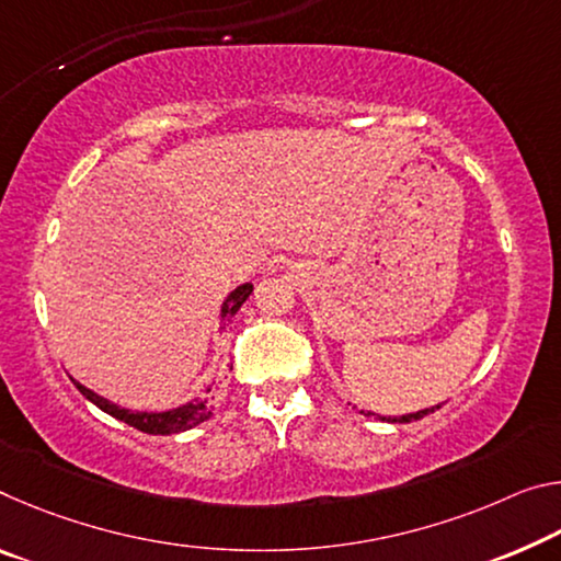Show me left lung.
Masks as SVG:
<instances>
[{
    "label": "left lung",
    "instance_id": "1",
    "mask_svg": "<svg viewBox=\"0 0 561 561\" xmlns=\"http://www.w3.org/2000/svg\"><path fill=\"white\" fill-rule=\"evenodd\" d=\"M434 409H439V404L434 407ZM434 409H422V412H414V414H404V416H394V420H389V422H416V420H422V416H426V414H432ZM381 420H387V416H381Z\"/></svg>",
    "mask_w": 561,
    "mask_h": 561
}]
</instances>
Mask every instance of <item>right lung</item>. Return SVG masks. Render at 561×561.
I'll return each mask as SVG.
<instances>
[{
  "label": "right lung",
  "mask_w": 561,
  "mask_h": 561,
  "mask_svg": "<svg viewBox=\"0 0 561 561\" xmlns=\"http://www.w3.org/2000/svg\"><path fill=\"white\" fill-rule=\"evenodd\" d=\"M249 295H252V284H242V287H237L232 295L227 297L225 307H221V322H225V319H229V317H234ZM75 385H77L79 392H82L89 399V402H94L96 407H100L102 412L117 416L119 422L135 426V430L147 432V434H176V432L192 430V426H197L204 420H209L211 412H215V407H211V399H215V397L194 399V402L184 404L180 409H172V412H129V409H122L117 404L106 402L104 397L94 394L92 389L82 387L79 381H75Z\"/></svg>",
  "instance_id": "obj_1"
}]
</instances>
